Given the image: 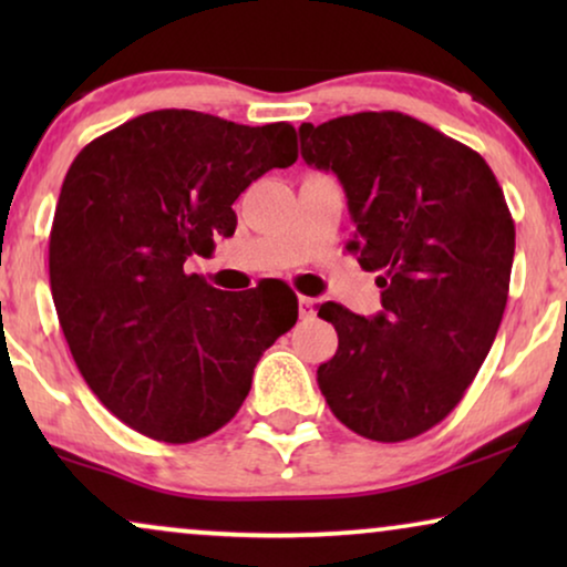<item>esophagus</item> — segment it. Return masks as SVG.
I'll return each mask as SVG.
<instances>
[{
    "mask_svg": "<svg viewBox=\"0 0 567 567\" xmlns=\"http://www.w3.org/2000/svg\"><path fill=\"white\" fill-rule=\"evenodd\" d=\"M315 299H309V297H299V317L301 320H309V317L315 315Z\"/></svg>",
    "mask_w": 567,
    "mask_h": 567,
    "instance_id": "34e87169",
    "label": "esophagus"
}]
</instances>
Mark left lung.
Returning <instances> with one entry per match:
<instances>
[{
  "label": "left lung",
  "mask_w": 567,
  "mask_h": 567,
  "mask_svg": "<svg viewBox=\"0 0 567 567\" xmlns=\"http://www.w3.org/2000/svg\"><path fill=\"white\" fill-rule=\"evenodd\" d=\"M301 157L336 173L377 270L382 312L324 301L338 351L317 369L332 415L363 439L408 441L444 421L491 351L508 301L516 229L487 162L405 113L301 123Z\"/></svg>",
  "instance_id": "obj_1"
}]
</instances>
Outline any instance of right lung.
<instances>
[{"instance_id":"1","label":"right lung","mask_w":567,"mask_h":567,"mask_svg":"<svg viewBox=\"0 0 567 567\" xmlns=\"http://www.w3.org/2000/svg\"><path fill=\"white\" fill-rule=\"evenodd\" d=\"M293 162L291 123L196 111L144 113L76 154L49 239L53 305L84 382L134 431L167 444L219 431L297 322L291 289L227 293L185 274L235 235L239 193Z\"/></svg>"}]
</instances>
